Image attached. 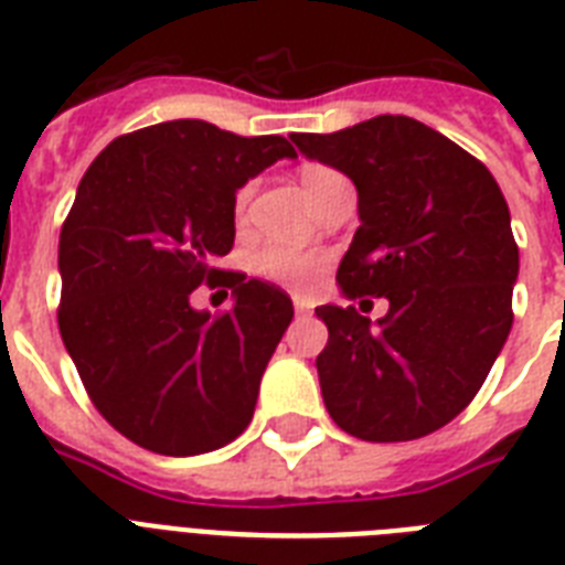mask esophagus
Returning a JSON list of instances; mask_svg holds the SVG:
<instances>
[{"label": "esophagus", "instance_id": "obj_1", "mask_svg": "<svg viewBox=\"0 0 565 565\" xmlns=\"http://www.w3.org/2000/svg\"><path fill=\"white\" fill-rule=\"evenodd\" d=\"M292 305H296V313H310L313 310V301L308 296H292Z\"/></svg>", "mask_w": 565, "mask_h": 565}]
</instances>
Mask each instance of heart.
Masks as SVG:
<instances>
[{"label": "heart", "instance_id": "heart-1", "mask_svg": "<svg viewBox=\"0 0 565 565\" xmlns=\"http://www.w3.org/2000/svg\"><path fill=\"white\" fill-rule=\"evenodd\" d=\"M337 175L328 167H308L301 172V184L305 190H313L326 179ZM248 202V188L237 193V213H243ZM328 266V257L319 252H301V248H287V246H269L255 257V273L269 278L275 284H287V287H308L322 269Z\"/></svg>", "mask_w": 565, "mask_h": 565}]
</instances>
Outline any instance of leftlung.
<instances>
[{"label":"left lung","mask_w":565,"mask_h":565,"mask_svg":"<svg viewBox=\"0 0 565 565\" xmlns=\"http://www.w3.org/2000/svg\"><path fill=\"white\" fill-rule=\"evenodd\" d=\"M358 190L361 228L322 305L319 386L331 419L366 443L419 439L481 390L513 326L519 248L490 170L419 119L381 114L334 135H292ZM370 295L381 320L363 318Z\"/></svg>","instance_id":"obj_1"}]
</instances>
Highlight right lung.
Segmentation results:
<instances>
[{
    "label": "right lung",
    "mask_w": 565,
    "mask_h": 565,
    "mask_svg": "<svg viewBox=\"0 0 565 565\" xmlns=\"http://www.w3.org/2000/svg\"><path fill=\"white\" fill-rule=\"evenodd\" d=\"M281 158L284 137L172 119L117 137L84 172L57 243L66 352L93 404L131 443L193 457L237 439L292 322L287 292L231 275L222 317L190 292L234 246L237 190Z\"/></svg>",
    "instance_id": "obj_1"
}]
</instances>
